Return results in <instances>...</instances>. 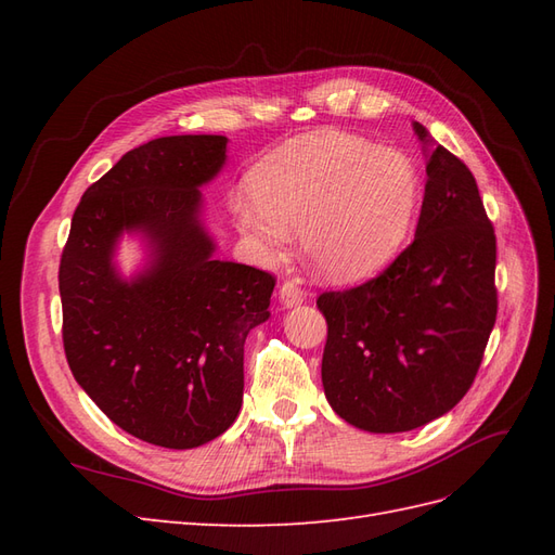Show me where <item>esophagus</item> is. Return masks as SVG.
<instances>
[{
    "label": "esophagus",
    "instance_id": "1",
    "mask_svg": "<svg viewBox=\"0 0 555 555\" xmlns=\"http://www.w3.org/2000/svg\"><path fill=\"white\" fill-rule=\"evenodd\" d=\"M278 298H280V304H282L284 308H294V306L304 304L306 294H304V289L298 287L296 282H284L282 287H280V292H278Z\"/></svg>",
    "mask_w": 555,
    "mask_h": 555
}]
</instances>
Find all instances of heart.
<instances>
[{"instance_id": "b5f03b06", "label": "heart", "mask_w": 555, "mask_h": 555, "mask_svg": "<svg viewBox=\"0 0 555 555\" xmlns=\"http://www.w3.org/2000/svg\"><path fill=\"white\" fill-rule=\"evenodd\" d=\"M255 198H233V215L263 251L300 227V247L328 280L379 273L405 247L422 178L414 162L357 133L319 129L266 155L249 176Z\"/></svg>"}]
</instances>
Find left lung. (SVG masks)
<instances>
[{"label": "left lung", "mask_w": 555, "mask_h": 555, "mask_svg": "<svg viewBox=\"0 0 555 555\" xmlns=\"http://www.w3.org/2000/svg\"><path fill=\"white\" fill-rule=\"evenodd\" d=\"M426 192L414 241L361 287L317 298L333 412L367 433H405L467 393L495 324V233L475 176L414 122Z\"/></svg>", "instance_id": "left-lung-1"}]
</instances>
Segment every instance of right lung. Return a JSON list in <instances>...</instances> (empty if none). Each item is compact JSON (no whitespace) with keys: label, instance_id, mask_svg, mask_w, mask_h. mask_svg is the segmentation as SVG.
<instances>
[{"label":"right lung","instance_id":"right-lung-1","mask_svg":"<svg viewBox=\"0 0 555 555\" xmlns=\"http://www.w3.org/2000/svg\"><path fill=\"white\" fill-rule=\"evenodd\" d=\"M227 137H164L90 184L60 261L62 340L76 382L115 426L166 449L222 435L243 405V347L275 278L215 259L201 188ZM139 232L149 261L125 279L114 249Z\"/></svg>","mask_w":555,"mask_h":555}]
</instances>
